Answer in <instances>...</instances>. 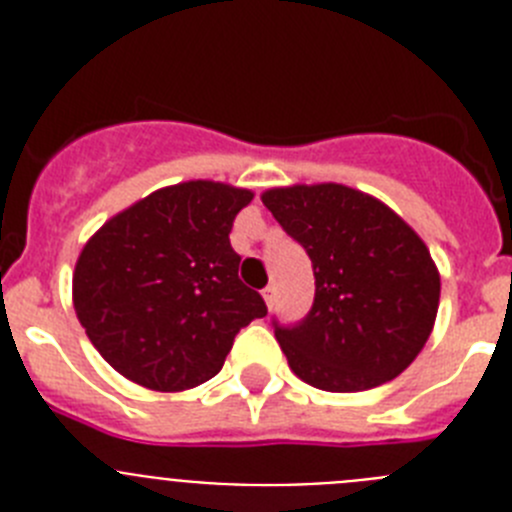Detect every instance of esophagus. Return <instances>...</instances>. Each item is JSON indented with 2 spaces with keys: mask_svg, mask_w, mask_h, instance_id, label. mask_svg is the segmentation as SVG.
Masks as SVG:
<instances>
[{
  "mask_svg": "<svg viewBox=\"0 0 512 512\" xmlns=\"http://www.w3.org/2000/svg\"><path fill=\"white\" fill-rule=\"evenodd\" d=\"M264 302H266V307H274L277 305V287H266L264 289Z\"/></svg>",
  "mask_w": 512,
  "mask_h": 512,
  "instance_id": "esophagus-1",
  "label": "esophagus"
}]
</instances>
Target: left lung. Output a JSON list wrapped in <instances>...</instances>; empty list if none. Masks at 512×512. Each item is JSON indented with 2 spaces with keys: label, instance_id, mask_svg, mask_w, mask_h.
Wrapping results in <instances>:
<instances>
[{
  "label": "left lung",
  "instance_id": "1",
  "mask_svg": "<svg viewBox=\"0 0 512 512\" xmlns=\"http://www.w3.org/2000/svg\"><path fill=\"white\" fill-rule=\"evenodd\" d=\"M261 202L307 251L315 302L274 330L289 369L325 392H364L402 374L436 323L441 274L418 233L372 194L292 184Z\"/></svg>",
  "mask_w": 512,
  "mask_h": 512
}]
</instances>
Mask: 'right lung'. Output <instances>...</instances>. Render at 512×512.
<instances>
[{"mask_svg": "<svg viewBox=\"0 0 512 512\" xmlns=\"http://www.w3.org/2000/svg\"><path fill=\"white\" fill-rule=\"evenodd\" d=\"M251 200V189L210 179L171 184L84 243L74 310L115 372L146 390H192L223 369L235 333L264 318L228 238Z\"/></svg>", "mask_w": 512, "mask_h": 512, "instance_id": "obj_1", "label": "right lung"}]
</instances>
